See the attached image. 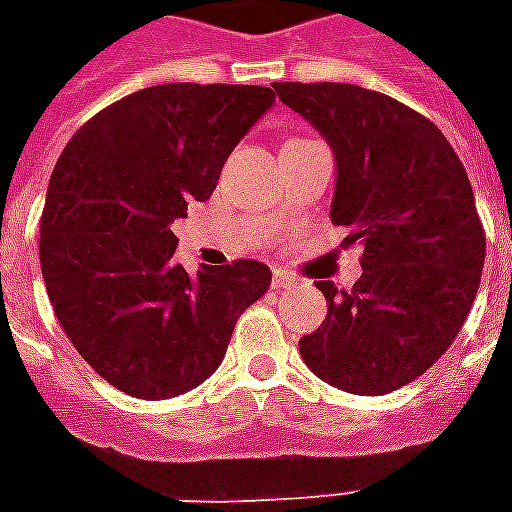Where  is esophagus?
Masks as SVG:
<instances>
[{"mask_svg":"<svg viewBox=\"0 0 512 512\" xmlns=\"http://www.w3.org/2000/svg\"><path fill=\"white\" fill-rule=\"evenodd\" d=\"M271 285H274V288H293V285H296V277H290L285 271H274V274H271Z\"/></svg>","mask_w":512,"mask_h":512,"instance_id":"obj_1","label":"esophagus"}]
</instances>
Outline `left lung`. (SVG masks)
I'll return each mask as SVG.
<instances>
[{
	"instance_id": "1",
	"label": "left lung",
	"mask_w": 512,
	"mask_h": 512,
	"mask_svg": "<svg viewBox=\"0 0 512 512\" xmlns=\"http://www.w3.org/2000/svg\"><path fill=\"white\" fill-rule=\"evenodd\" d=\"M279 101L329 142L337 164L332 222L362 244L351 290L329 279L326 321L299 340L326 384L386 395L436 365L480 288L483 222L447 136L406 104L343 82H277Z\"/></svg>"
}]
</instances>
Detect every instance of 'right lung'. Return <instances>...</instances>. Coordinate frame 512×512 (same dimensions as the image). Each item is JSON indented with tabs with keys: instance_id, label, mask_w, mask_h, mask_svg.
I'll use <instances>...</instances> for the list:
<instances>
[{
	"instance_id": "add662e5",
	"label": "right lung",
	"mask_w": 512,
	"mask_h": 512,
	"mask_svg": "<svg viewBox=\"0 0 512 512\" xmlns=\"http://www.w3.org/2000/svg\"><path fill=\"white\" fill-rule=\"evenodd\" d=\"M274 104L255 84H158L90 117L51 172L40 268L57 321L120 392L164 400L222 365L241 312L271 285L257 260H175L169 224L205 202L233 147Z\"/></svg>"
}]
</instances>
